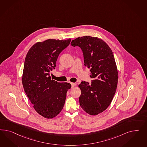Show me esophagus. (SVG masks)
<instances>
[{"mask_svg": "<svg viewBox=\"0 0 147 147\" xmlns=\"http://www.w3.org/2000/svg\"><path fill=\"white\" fill-rule=\"evenodd\" d=\"M71 87H72V88H74V87H76V83H73V82H71Z\"/></svg>", "mask_w": 147, "mask_h": 147, "instance_id": "1", "label": "esophagus"}]
</instances>
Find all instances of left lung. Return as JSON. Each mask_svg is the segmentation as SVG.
Returning <instances> with one entry per match:
<instances>
[{
	"label": "left lung",
	"instance_id": "obj_1",
	"mask_svg": "<svg viewBox=\"0 0 147 147\" xmlns=\"http://www.w3.org/2000/svg\"><path fill=\"white\" fill-rule=\"evenodd\" d=\"M71 45L82 49L93 79L90 84L82 81L78 85L80 106L89 115H97L110 105L116 90L118 71L113 52L103 40L90 36L76 38Z\"/></svg>",
	"mask_w": 147,
	"mask_h": 147
}]
</instances>
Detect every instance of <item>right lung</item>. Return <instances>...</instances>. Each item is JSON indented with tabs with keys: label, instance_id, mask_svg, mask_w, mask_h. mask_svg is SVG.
Masks as SVG:
<instances>
[{
	"label": "right lung",
	"instance_id": "add662e5",
	"mask_svg": "<svg viewBox=\"0 0 147 147\" xmlns=\"http://www.w3.org/2000/svg\"><path fill=\"white\" fill-rule=\"evenodd\" d=\"M71 39H49L33 45L27 53L22 83L27 96L39 115L53 119L62 111L71 85L52 79L58 56L70 44Z\"/></svg>",
	"mask_w": 147,
	"mask_h": 147
}]
</instances>
